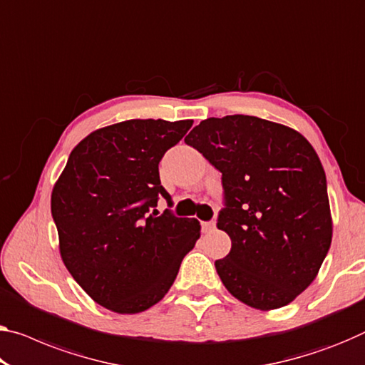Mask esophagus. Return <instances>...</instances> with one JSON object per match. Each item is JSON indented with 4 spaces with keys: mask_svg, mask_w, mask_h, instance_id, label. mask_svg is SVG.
Segmentation results:
<instances>
[{
    "mask_svg": "<svg viewBox=\"0 0 365 365\" xmlns=\"http://www.w3.org/2000/svg\"><path fill=\"white\" fill-rule=\"evenodd\" d=\"M215 230V222H202V232L210 233Z\"/></svg>",
    "mask_w": 365,
    "mask_h": 365,
    "instance_id": "34e87169",
    "label": "esophagus"
}]
</instances>
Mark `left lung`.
<instances>
[{
  "mask_svg": "<svg viewBox=\"0 0 365 365\" xmlns=\"http://www.w3.org/2000/svg\"><path fill=\"white\" fill-rule=\"evenodd\" d=\"M184 142L222 173L217 228L232 250L215 261L223 285L257 310L292 302L331 245L328 184L317 151L292 128L253 115L210 117Z\"/></svg>",
  "mask_w": 365,
  "mask_h": 365,
  "instance_id": "left-lung-1",
  "label": "left lung"
}]
</instances>
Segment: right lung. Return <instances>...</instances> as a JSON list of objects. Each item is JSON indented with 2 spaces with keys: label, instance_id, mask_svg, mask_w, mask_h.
<instances>
[{
  "label": "right lung",
  "instance_id": "obj_1",
  "mask_svg": "<svg viewBox=\"0 0 365 365\" xmlns=\"http://www.w3.org/2000/svg\"><path fill=\"white\" fill-rule=\"evenodd\" d=\"M192 120L132 119L89 133L68 156L52 192L60 255L94 302L138 313L163 299L200 237L195 218L158 214V165Z\"/></svg>",
  "mask_w": 365,
  "mask_h": 365
}]
</instances>
